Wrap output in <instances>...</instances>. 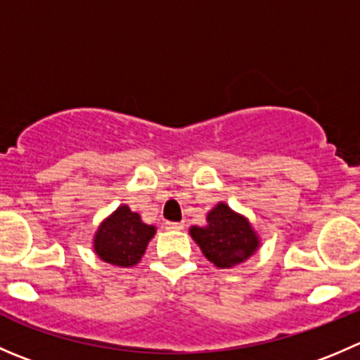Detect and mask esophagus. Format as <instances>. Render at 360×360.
Here are the masks:
<instances>
[{
    "mask_svg": "<svg viewBox=\"0 0 360 360\" xmlns=\"http://www.w3.org/2000/svg\"><path fill=\"white\" fill-rule=\"evenodd\" d=\"M165 229L167 230H183L184 229V223H181V221H167L165 223Z\"/></svg>",
    "mask_w": 360,
    "mask_h": 360,
    "instance_id": "34e87169",
    "label": "esophagus"
}]
</instances>
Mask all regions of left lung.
Segmentation results:
<instances>
[{"mask_svg": "<svg viewBox=\"0 0 360 360\" xmlns=\"http://www.w3.org/2000/svg\"><path fill=\"white\" fill-rule=\"evenodd\" d=\"M190 233L205 258L221 269L240 264L258 248V237L248 219L225 204L209 212L207 225L191 226Z\"/></svg>", "mask_w": 360, "mask_h": 360, "instance_id": "1", "label": "left lung"}]
</instances>
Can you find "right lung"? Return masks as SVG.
<instances>
[{"label":"right lung","instance_id":"1","mask_svg":"<svg viewBox=\"0 0 360 360\" xmlns=\"http://www.w3.org/2000/svg\"><path fill=\"white\" fill-rule=\"evenodd\" d=\"M153 236L155 226L142 223L137 212H131L128 205H121L96 232L95 251L109 264L130 267L141 260Z\"/></svg>","mask_w":360,"mask_h":360}]
</instances>
